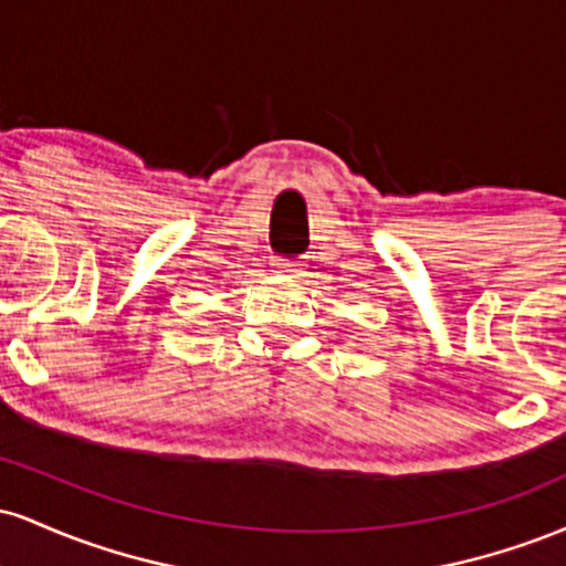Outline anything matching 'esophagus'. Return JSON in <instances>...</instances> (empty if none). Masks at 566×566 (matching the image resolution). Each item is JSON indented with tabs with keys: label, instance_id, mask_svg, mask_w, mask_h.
Wrapping results in <instances>:
<instances>
[{
	"label": "esophagus",
	"instance_id": "1",
	"mask_svg": "<svg viewBox=\"0 0 566 566\" xmlns=\"http://www.w3.org/2000/svg\"><path fill=\"white\" fill-rule=\"evenodd\" d=\"M271 271H274V274H279V276L297 279V274H301V263L284 261V258H274V261H271Z\"/></svg>",
	"mask_w": 566,
	"mask_h": 566
}]
</instances>
